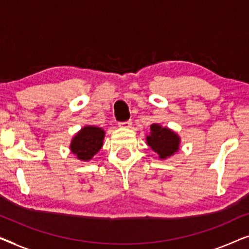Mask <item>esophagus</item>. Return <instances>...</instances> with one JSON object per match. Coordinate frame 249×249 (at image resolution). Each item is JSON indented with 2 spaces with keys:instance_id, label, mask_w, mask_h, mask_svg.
I'll use <instances>...</instances> for the list:
<instances>
[{
  "instance_id": "obj_1",
  "label": "esophagus",
  "mask_w": 249,
  "mask_h": 249,
  "mask_svg": "<svg viewBox=\"0 0 249 249\" xmlns=\"http://www.w3.org/2000/svg\"><path fill=\"white\" fill-rule=\"evenodd\" d=\"M131 124H132L131 120H127V121L120 122V124H119V125H121V127H127V128H130Z\"/></svg>"
}]
</instances>
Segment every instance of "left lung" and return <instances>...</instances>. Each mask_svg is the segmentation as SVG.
Masks as SVG:
<instances>
[{"instance_id": "left-lung-1", "label": "left lung", "mask_w": 249, "mask_h": 249, "mask_svg": "<svg viewBox=\"0 0 249 249\" xmlns=\"http://www.w3.org/2000/svg\"><path fill=\"white\" fill-rule=\"evenodd\" d=\"M147 144L161 159L171 156L179 149L180 139L175 132L159 124L151 125V135L147 136Z\"/></svg>"}]
</instances>
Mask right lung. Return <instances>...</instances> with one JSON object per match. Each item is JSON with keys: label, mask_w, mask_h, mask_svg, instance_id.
<instances>
[{"label": "right lung", "mask_w": 249, "mask_h": 249, "mask_svg": "<svg viewBox=\"0 0 249 249\" xmlns=\"http://www.w3.org/2000/svg\"><path fill=\"white\" fill-rule=\"evenodd\" d=\"M104 134L103 129L98 127L88 125L83 128L71 142V151L79 160L88 161L102 148Z\"/></svg>", "instance_id": "1"}]
</instances>
